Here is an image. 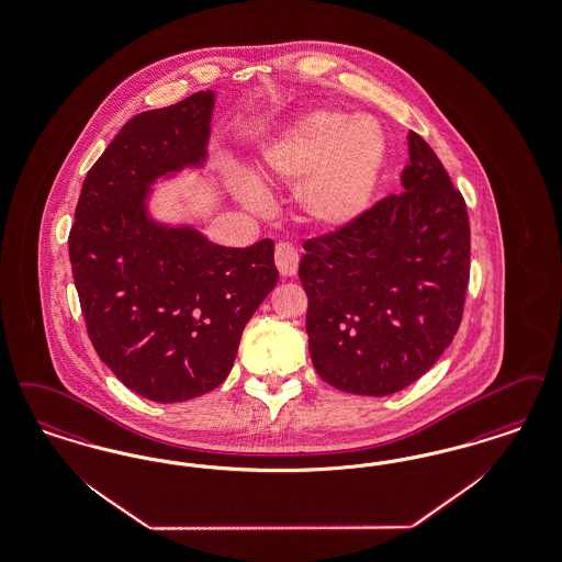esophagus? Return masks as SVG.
Segmentation results:
<instances>
[{
    "mask_svg": "<svg viewBox=\"0 0 562 562\" xmlns=\"http://www.w3.org/2000/svg\"><path fill=\"white\" fill-rule=\"evenodd\" d=\"M276 268L284 276L291 278L299 270V252L289 243L276 245Z\"/></svg>",
    "mask_w": 562,
    "mask_h": 562,
    "instance_id": "1",
    "label": "esophagus"
}]
</instances>
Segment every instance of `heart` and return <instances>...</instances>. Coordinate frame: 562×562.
Instances as JSON below:
<instances>
[{"label":"heart","instance_id":"obj_1","mask_svg":"<svg viewBox=\"0 0 562 562\" xmlns=\"http://www.w3.org/2000/svg\"><path fill=\"white\" fill-rule=\"evenodd\" d=\"M384 157V134L372 116L314 111L296 119L263 150L257 180L296 181L294 202L305 222L340 229L368 209ZM238 194L257 206L252 188L238 186Z\"/></svg>","mask_w":562,"mask_h":562}]
</instances>
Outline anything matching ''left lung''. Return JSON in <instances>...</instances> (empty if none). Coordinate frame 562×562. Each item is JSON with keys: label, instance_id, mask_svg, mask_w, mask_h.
<instances>
[{"label": "left lung", "instance_id": "1", "mask_svg": "<svg viewBox=\"0 0 562 562\" xmlns=\"http://www.w3.org/2000/svg\"><path fill=\"white\" fill-rule=\"evenodd\" d=\"M407 148L402 194L307 240L299 263L315 372L353 395H393L427 374L464 310L467 204L420 135Z\"/></svg>", "mask_w": 562, "mask_h": 562}]
</instances>
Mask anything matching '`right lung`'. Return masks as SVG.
I'll return each mask as SVG.
<instances>
[{
	"label": "right lung",
	"mask_w": 562,
	"mask_h": 562,
	"mask_svg": "<svg viewBox=\"0 0 562 562\" xmlns=\"http://www.w3.org/2000/svg\"><path fill=\"white\" fill-rule=\"evenodd\" d=\"M215 93L130 119L88 171L68 255L91 345L137 395L178 404L227 379L248 319L278 284L270 238L222 247L150 215L153 183L209 158Z\"/></svg>",
	"instance_id": "add662e5"
}]
</instances>
